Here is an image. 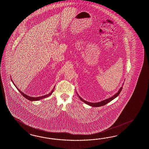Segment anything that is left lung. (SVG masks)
<instances>
[{"instance_id":"1","label":"left lung","mask_w":149,"mask_h":149,"mask_svg":"<svg viewBox=\"0 0 149 149\" xmlns=\"http://www.w3.org/2000/svg\"><path fill=\"white\" fill-rule=\"evenodd\" d=\"M123 84H123V85H122V87H120V88L119 89V91H118V92H117V93H116L113 96L110 97V98L105 99L104 100H103V101H102L97 102V103H92V102H89L86 101L84 100L82 98H81L80 96L78 95L77 93V94L78 95V96H79V97L80 100H81L82 101L84 102V103H85L86 104H87L88 105H90V106H91V107H101V106H103V105L107 104L108 103H109L113 99H115L116 97H117L118 96V95L120 94V91H122V88H123Z\"/></svg>"}]
</instances>
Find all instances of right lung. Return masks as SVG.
Returning a JSON list of instances; mask_svg holds the SVG:
<instances>
[{
	"mask_svg": "<svg viewBox=\"0 0 149 149\" xmlns=\"http://www.w3.org/2000/svg\"><path fill=\"white\" fill-rule=\"evenodd\" d=\"M11 81H12V83L13 84L15 85V87L17 88V89L19 91V92L20 93V94L24 96V97H25L26 98H27V100H29V101H39V100H42V99H43V98H46V97H48V96H49L50 95H51L52 94V93L53 92V91H54V87L53 88V90L51 91V93H49L48 94L45 95H44V96H39V97H31V96H29V95H27L25 94L24 93H22V91H20L19 89L17 87V86L15 85V84H14V82H13V81L12 80V79H11Z\"/></svg>",
	"mask_w": 149,
	"mask_h": 149,
	"instance_id": "1",
	"label": "right lung"
}]
</instances>
